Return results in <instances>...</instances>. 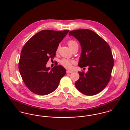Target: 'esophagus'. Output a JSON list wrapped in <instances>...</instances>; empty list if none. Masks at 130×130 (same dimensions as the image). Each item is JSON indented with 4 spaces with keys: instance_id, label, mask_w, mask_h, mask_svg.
<instances>
[{
    "instance_id": "1",
    "label": "esophagus",
    "mask_w": 130,
    "mask_h": 130,
    "mask_svg": "<svg viewBox=\"0 0 130 130\" xmlns=\"http://www.w3.org/2000/svg\"><path fill=\"white\" fill-rule=\"evenodd\" d=\"M72 72H73V71H70V70H67V71H66V73H67V74H70V73H72Z\"/></svg>"
}]
</instances>
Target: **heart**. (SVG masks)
<instances>
[{
    "label": "heart",
    "instance_id": "b5f03b06",
    "mask_svg": "<svg viewBox=\"0 0 130 130\" xmlns=\"http://www.w3.org/2000/svg\"><path fill=\"white\" fill-rule=\"evenodd\" d=\"M68 46L69 47L71 48L72 50L76 48H78V45L76 41L74 40H70L68 41ZM59 49V46H58L57 48L56 51L58 52ZM60 64L62 65V66L67 69H70L72 67V64L74 63V61L73 60H69L68 59L66 58H63L60 60Z\"/></svg>",
    "mask_w": 130,
    "mask_h": 130
}]
</instances>
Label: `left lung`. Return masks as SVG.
Wrapping results in <instances>:
<instances>
[{
  "label": "left lung",
  "instance_id": "8db88e82",
  "mask_svg": "<svg viewBox=\"0 0 130 130\" xmlns=\"http://www.w3.org/2000/svg\"><path fill=\"white\" fill-rule=\"evenodd\" d=\"M69 36L74 37L80 43L78 66L89 67L86 73L78 72L80 76L75 86L85 95L96 94L105 88L111 77L113 58L111 48L102 37L88 29L70 31Z\"/></svg>",
  "mask_w": 130,
  "mask_h": 130
}]
</instances>
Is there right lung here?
I'll list each match as a JSON object with an SVG mask.
<instances>
[{
	"label": "right lung",
	"mask_w": 130,
	"mask_h": 130,
	"mask_svg": "<svg viewBox=\"0 0 130 130\" xmlns=\"http://www.w3.org/2000/svg\"><path fill=\"white\" fill-rule=\"evenodd\" d=\"M69 31H41L25 43L21 50L19 71L26 86L38 95H45L53 92L66 74L61 65L50 70L46 67L50 58L54 59L59 43Z\"/></svg>",
	"instance_id": "1"
}]
</instances>
